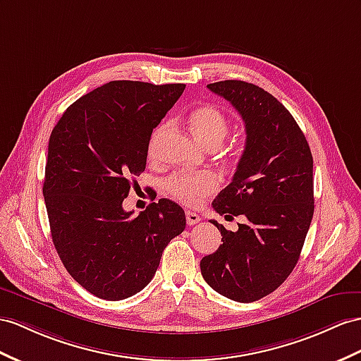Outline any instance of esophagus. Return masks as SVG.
I'll use <instances>...</instances> for the list:
<instances>
[{
    "label": "esophagus",
    "instance_id": "1",
    "mask_svg": "<svg viewBox=\"0 0 361 361\" xmlns=\"http://www.w3.org/2000/svg\"><path fill=\"white\" fill-rule=\"evenodd\" d=\"M186 221H188L189 226H195V224L200 223L201 218H200L198 214H195V212L189 210V212H186Z\"/></svg>",
    "mask_w": 361,
    "mask_h": 361
}]
</instances>
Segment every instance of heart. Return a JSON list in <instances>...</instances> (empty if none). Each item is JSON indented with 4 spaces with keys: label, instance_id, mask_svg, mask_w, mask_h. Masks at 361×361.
Returning <instances> with one entry per match:
<instances>
[{
    "label": "heart",
    "instance_id": "heart-1",
    "mask_svg": "<svg viewBox=\"0 0 361 361\" xmlns=\"http://www.w3.org/2000/svg\"><path fill=\"white\" fill-rule=\"evenodd\" d=\"M189 125L192 133L195 134L198 140L210 147L219 146L228 133V120L226 114L218 106L214 105H201L190 111ZM164 133V126H161L152 137L149 146V152L155 149L157 140ZM219 186L218 177L210 172L204 173H175L171 178L166 180L164 188L169 195L178 200L184 204L195 206L198 202L212 195Z\"/></svg>",
    "mask_w": 361,
    "mask_h": 361
}]
</instances>
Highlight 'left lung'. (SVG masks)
Listing matches in <instances>:
<instances>
[{
	"mask_svg": "<svg viewBox=\"0 0 361 361\" xmlns=\"http://www.w3.org/2000/svg\"><path fill=\"white\" fill-rule=\"evenodd\" d=\"M207 88L233 105L247 134L233 180L212 206L247 221L230 232L210 219L223 244L202 257L201 274L216 293L248 303L281 286L299 261L314 214L312 155L290 111L270 92L244 80Z\"/></svg>",
	"mask_w": 361,
	"mask_h": 361,
	"instance_id": "obj_1",
	"label": "left lung"
}]
</instances>
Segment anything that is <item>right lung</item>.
<instances>
[{"label": "right lung", "mask_w": 361, "mask_h": 361, "mask_svg": "<svg viewBox=\"0 0 361 361\" xmlns=\"http://www.w3.org/2000/svg\"><path fill=\"white\" fill-rule=\"evenodd\" d=\"M184 88L108 82L70 105L51 131L42 193L53 244L73 279L100 299L142 291L186 227L171 200L137 216L122 207L146 168L152 129Z\"/></svg>", "instance_id": "obj_1"}]
</instances>
